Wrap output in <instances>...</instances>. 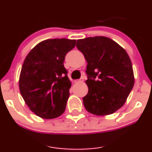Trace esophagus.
<instances>
[{"mask_svg":"<svg viewBox=\"0 0 152 152\" xmlns=\"http://www.w3.org/2000/svg\"><path fill=\"white\" fill-rule=\"evenodd\" d=\"M83 82V78H80L79 80H74V83H82Z\"/></svg>","mask_w":152,"mask_h":152,"instance_id":"obj_1","label":"esophagus"}]
</instances>
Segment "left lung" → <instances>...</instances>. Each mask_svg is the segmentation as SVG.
Returning <instances> with one entry per match:
<instances>
[{"mask_svg": "<svg viewBox=\"0 0 152 152\" xmlns=\"http://www.w3.org/2000/svg\"><path fill=\"white\" fill-rule=\"evenodd\" d=\"M87 65L88 93L83 98L87 112L112 114L123 105L134 84L131 60L124 49L104 36L77 40Z\"/></svg>", "mask_w": 152, "mask_h": 152, "instance_id": "8db88e82", "label": "left lung"}]
</instances>
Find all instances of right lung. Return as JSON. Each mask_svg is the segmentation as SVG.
Instances as JSON below:
<instances>
[{
  "instance_id": "add662e5",
  "label": "right lung",
  "mask_w": 152,
  "mask_h": 152,
  "mask_svg": "<svg viewBox=\"0 0 152 152\" xmlns=\"http://www.w3.org/2000/svg\"><path fill=\"white\" fill-rule=\"evenodd\" d=\"M75 45L76 40L48 39L34 47L25 58L19 89L31 111L40 118H55L65 112L71 82L63 63Z\"/></svg>"
}]
</instances>
